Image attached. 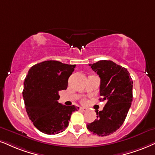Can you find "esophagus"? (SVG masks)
<instances>
[{
    "mask_svg": "<svg viewBox=\"0 0 155 155\" xmlns=\"http://www.w3.org/2000/svg\"><path fill=\"white\" fill-rule=\"evenodd\" d=\"M80 109H81V110H82L83 111H87V110H88V109L87 108H85V107H81Z\"/></svg>",
    "mask_w": 155,
    "mask_h": 155,
    "instance_id": "obj_1",
    "label": "esophagus"
}]
</instances>
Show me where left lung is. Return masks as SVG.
<instances>
[{"mask_svg": "<svg viewBox=\"0 0 155 155\" xmlns=\"http://www.w3.org/2000/svg\"><path fill=\"white\" fill-rule=\"evenodd\" d=\"M89 66L100 77V101L107 103L87 127L94 134L107 136L116 132L126 119L133 99V81L127 68L112 61H99Z\"/></svg>", "mask_w": 155, "mask_h": 155, "instance_id": "8db88e82", "label": "left lung"}]
</instances>
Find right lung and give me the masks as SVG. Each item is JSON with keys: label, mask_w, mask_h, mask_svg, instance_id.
Here are the masks:
<instances>
[{"label": "right lung", "mask_w": 155, "mask_h": 155, "mask_svg": "<svg viewBox=\"0 0 155 155\" xmlns=\"http://www.w3.org/2000/svg\"><path fill=\"white\" fill-rule=\"evenodd\" d=\"M75 64L46 61L35 64L24 81L23 97L28 116L41 132L56 134L64 132L78 107L58 103V91L66 90Z\"/></svg>", "instance_id": "obj_1"}]
</instances>
